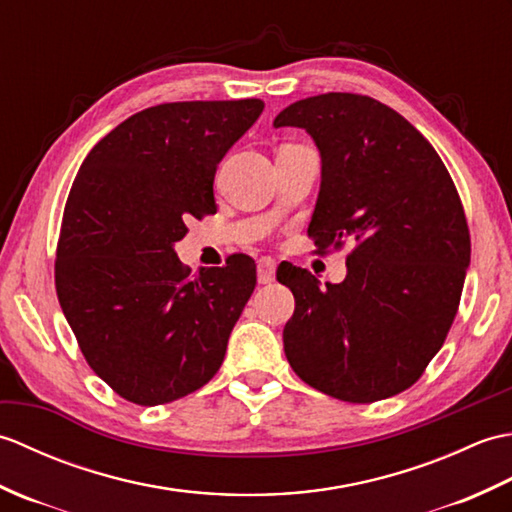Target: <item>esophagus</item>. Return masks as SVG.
I'll return each instance as SVG.
<instances>
[{
    "label": "esophagus",
    "instance_id": "obj_1",
    "mask_svg": "<svg viewBox=\"0 0 512 512\" xmlns=\"http://www.w3.org/2000/svg\"><path fill=\"white\" fill-rule=\"evenodd\" d=\"M275 259L270 257H262L257 262V281L259 284H270V281H275Z\"/></svg>",
    "mask_w": 512,
    "mask_h": 512
}]
</instances>
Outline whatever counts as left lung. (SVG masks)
<instances>
[{
    "label": "left lung",
    "instance_id": "8db88e82",
    "mask_svg": "<svg viewBox=\"0 0 512 512\" xmlns=\"http://www.w3.org/2000/svg\"><path fill=\"white\" fill-rule=\"evenodd\" d=\"M273 125L306 129L321 154L314 246L354 242L341 284L277 270L297 303L284 328L288 363L345 402L396 396L438 354L460 306L471 264L460 195L429 140L369 96H310Z\"/></svg>",
    "mask_w": 512,
    "mask_h": 512
}]
</instances>
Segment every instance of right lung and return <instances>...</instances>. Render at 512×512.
Masks as SVG:
<instances>
[{
    "label": "right lung",
    "mask_w": 512,
    "mask_h": 512,
    "mask_svg": "<svg viewBox=\"0 0 512 512\" xmlns=\"http://www.w3.org/2000/svg\"><path fill=\"white\" fill-rule=\"evenodd\" d=\"M264 101H182L129 116L92 147L65 202L54 264L85 361L118 396L165 405L220 369L257 284L233 255L191 277L173 250L215 213L213 180Z\"/></svg>",
    "instance_id": "add662e5"
}]
</instances>
